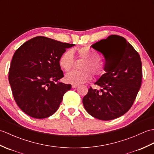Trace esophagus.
<instances>
[{"instance_id": "obj_1", "label": "esophagus", "mask_w": 154, "mask_h": 154, "mask_svg": "<svg viewBox=\"0 0 154 154\" xmlns=\"http://www.w3.org/2000/svg\"><path fill=\"white\" fill-rule=\"evenodd\" d=\"M78 87H79V85H76V84L72 85V88H73V89H75V88H77Z\"/></svg>"}]
</instances>
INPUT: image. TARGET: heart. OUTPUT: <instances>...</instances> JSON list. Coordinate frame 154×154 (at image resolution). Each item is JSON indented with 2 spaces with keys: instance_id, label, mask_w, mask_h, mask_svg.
<instances>
[{
  "instance_id": "heart-1",
  "label": "heart",
  "mask_w": 154,
  "mask_h": 154,
  "mask_svg": "<svg viewBox=\"0 0 154 154\" xmlns=\"http://www.w3.org/2000/svg\"><path fill=\"white\" fill-rule=\"evenodd\" d=\"M77 56L84 61L81 64V71H72L65 77V81L68 83L79 85L91 79V73L100 77L104 73L103 64L97 60L98 56L89 47L81 48L77 50ZM60 68L65 71L71 69L73 63V54L71 50L64 51L58 61Z\"/></svg>"
}]
</instances>
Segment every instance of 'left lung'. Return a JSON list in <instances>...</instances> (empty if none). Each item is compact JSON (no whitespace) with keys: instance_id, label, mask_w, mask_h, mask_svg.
I'll list each match as a JSON object with an SVG mask.
<instances>
[{"instance_id":"1","label":"left lung","mask_w":154,"mask_h":154,"mask_svg":"<svg viewBox=\"0 0 154 154\" xmlns=\"http://www.w3.org/2000/svg\"><path fill=\"white\" fill-rule=\"evenodd\" d=\"M105 59L103 74L90 87L83 104L90 115L102 120L117 119L131 108L142 84L140 55L124 38L109 35L91 45Z\"/></svg>"}]
</instances>
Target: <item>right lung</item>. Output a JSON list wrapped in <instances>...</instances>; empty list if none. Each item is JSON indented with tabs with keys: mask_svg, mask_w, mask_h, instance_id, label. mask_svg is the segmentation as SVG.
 I'll use <instances>...</instances> for the list:
<instances>
[{
	"mask_svg": "<svg viewBox=\"0 0 154 154\" xmlns=\"http://www.w3.org/2000/svg\"><path fill=\"white\" fill-rule=\"evenodd\" d=\"M75 44L44 36L25 42L13 55L8 73L14 99L28 115L42 119L54 114L71 85L60 80L61 55Z\"/></svg>",
	"mask_w": 154,
	"mask_h": 154,
	"instance_id": "1",
	"label": "right lung"
}]
</instances>
